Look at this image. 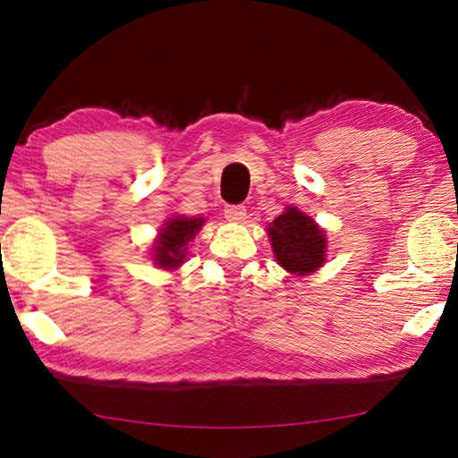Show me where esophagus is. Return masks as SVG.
I'll list each match as a JSON object with an SVG mask.
<instances>
[{
	"mask_svg": "<svg viewBox=\"0 0 458 458\" xmlns=\"http://www.w3.org/2000/svg\"><path fill=\"white\" fill-rule=\"evenodd\" d=\"M224 216L230 222H242L246 218V207H242V204H228L224 208Z\"/></svg>",
	"mask_w": 458,
	"mask_h": 458,
	"instance_id": "obj_1",
	"label": "esophagus"
}]
</instances>
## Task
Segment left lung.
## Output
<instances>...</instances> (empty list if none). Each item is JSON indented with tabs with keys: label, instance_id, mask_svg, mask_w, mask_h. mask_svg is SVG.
I'll return each mask as SVG.
<instances>
[{
	"label": "left lung",
	"instance_id": "1",
	"mask_svg": "<svg viewBox=\"0 0 458 458\" xmlns=\"http://www.w3.org/2000/svg\"><path fill=\"white\" fill-rule=\"evenodd\" d=\"M267 234L277 264L289 274L307 276L325 264L327 238L313 218L297 208H287L269 224Z\"/></svg>",
	"mask_w": 458,
	"mask_h": 458
}]
</instances>
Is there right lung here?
<instances>
[{
    "mask_svg": "<svg viewBox=\"0 0 458 458\" xmlns=\"http://www.w3.org/2000/svg\"><path fill=\"white\" fill-rule=\"evenodd\" d=\"M202 222L204 218L174 216L165 224V228H161L159 240L155 242L153 248L155 266L163 269L179 267L184 261V256H187V244L200 230Z\"/></svg>",
    "mask_w": 458,
    "mask_h": 458,
    "instance_id": "1",
    "label": "right lung"
}]
</instances>
